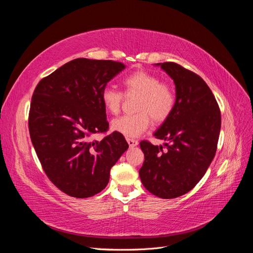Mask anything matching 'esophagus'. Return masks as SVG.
<instances>
[{
  "label": "esophagus",
  "instance_id": "esophagus-1",
  "mask_svg": "<svg viewBox=\"0 0 253 253\" xmlns=\"http://www.w3.org/2000/svg\"><path fill=\"white\" fill-rule=\"evenodd\" d=\"M126 141L131 148H134L137 144H138V141H137L136 139H133V138H126Z\"/></svg>",
  "mask_w": 253,
  "mask_h": 253
}]
</instances>
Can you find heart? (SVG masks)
<instances>
[{
  "label": "heart",
  "instance_id": "1",
  "mask_svg": "<svg viewBox=\"0 0 253 253\" xmlns=\"http://www.w3.org/2000/svg\"><path fill=\"white\" fill-rule=\"evenodd\" d=\"M126 94H139L135 104L137 113L125 115L112 121V129L126 137H137L148 129L151 119L159 124L172 113L175 105V94L167 83L160 82L157 76L147 71H136L122 80ZM124 100V94L118 89L106 86L101 93L104 109L117 115Z\"/></svg>",
  "mask_w": 253,
  "mask_h": 253
}]
</instances>
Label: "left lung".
I'll list each match as a JSON object with an SVG mask.
<instances>
[{
  "label": "left lung",
  "instance_id": "left-lung-1",
  "mask_svg": "<svg viewBox=\"0 0 253 253\" xmlns=\"http://www.w3.org/2000/svg\"><path fill=\"white\" fill-rule=\"evenodd\" d=\"M173 79L175 105L154 136L165 147L141 141L142 185L158 197L175 198L192 190L215 156L220 112L207 83L195 73L173 62L157 63Z\"/></svg>",
  "mask_w": 253,
  "mask_h": 253
}]
</instances>
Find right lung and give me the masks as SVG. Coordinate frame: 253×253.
Wrapping results in <instances>:
<instances>
[{"label": "right lung", "mask_w": 253, "mask_h": 253, "mask_svg": "<svg viewBox=\"0 0 253 253\" xmlns=\"http://www.w3.org/2000/svg\"><path fill=\"white\" fill-rule=\"evenodd\" d=\"M126 68L112 60L78 58L43 78L34 91L28 127L44 172L67 195L86 198L108 186L111 168L127 150L124 135L106 132L101 93Z\"/></svg>", "instance_id": "obj_1"}]
</instances>
